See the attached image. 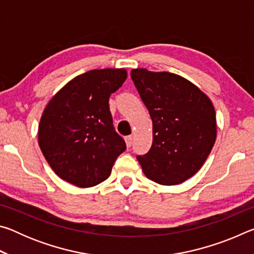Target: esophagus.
Wrapping results in <instances>:
<instances>
[{"label":"esophagus","mask_w":254,"mask_h":254,"mask_svg":"<svg viewBox=\"0 0 254 254\" xmlns=\"http://www.w3.org/2000/svg\"><path fill=\"white\" fill-rule=\"evenodd\" d=\"M132 136L131 135H127V136H126V143H127V148H130L131 145H132Z\"/></svg>","instance_id":"obj_1"}]
</instances>
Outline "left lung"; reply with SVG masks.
I'll list each match as a JSON object with an SVG mask.
<instances>
[{
	"label": "left lung",
	"instance_id": "left-lung-1",
	"mask_svg": "<svg viewBox=\"0 0 254 254\" xmlns=\"http://www.w3.org/2000/svg\"><path fill=\"white\" fill-rule=\"evenodd\" d=\"M133 83L152 120V145L136 159L154 183L173 186L192 177L216 140V113L204 92L168 71L131 70Z\"/></svg>",
	"mask_w": 254,
	"mask_h": 254
}]
</instances>
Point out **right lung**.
<instances>
[{
	"label": "right lung",
	"mask_w": 254,
	"mask_h": 254,
	"mask_svg": "<svg viewBox=\"0 0 254 254\" xmlns=\"http://www.w3.org/2000/svg\"><path fill=\"white\" fill-rule=\"evenodd\" d=\"M127 77L124 68L89 70L68 81L46 105L38 143L63 180L88 188L109 178L127 148L114 130L109 100Z\"/></svg>",
	"instance_id": "1"
}]
</instances>
